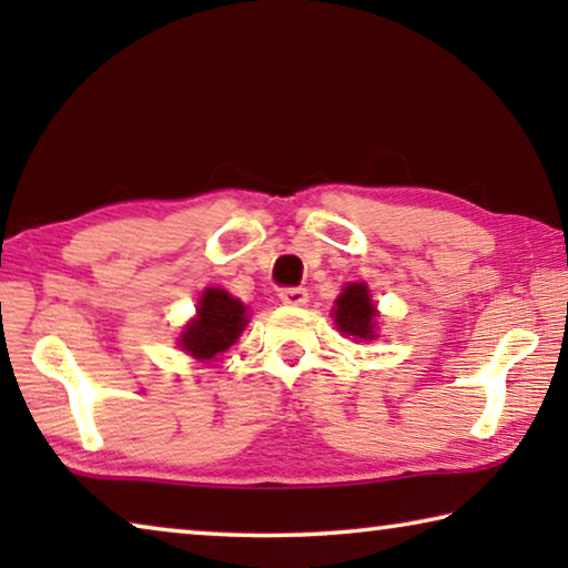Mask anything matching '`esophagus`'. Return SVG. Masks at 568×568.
<instances>
[{
  "instance_id": "34e87169",
  "label": "esophagus",
  "mask_w": 568,
  "mask_h": 568,
  "mask_svg": "<svg viewBox=\"0 0 568 568\" xmlns=\"http://www.w3.org/2000/svg\"><path fill=\"white\" fill-rule=\"evenodd\" d=\"M281 301L285 305H305L307 303V291H305V287H283Z\"/></svg>"
}]
</instances>
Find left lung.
<instances>
[{"instance_id":"left-lung-1","label":"left lung","mask_w":568,"mask_h":568,"mask_svg":"<svg viewBox=\"0 0 568 568\" xmlns=\"http://www.w3.org/2000/svg\"><path fill=\"white\" fill-rule=\"evenodd\" d=\"M333 318L345 335H353L358 341L376 338V333H373L376 328V305L371 303L368 287L361 283H353L341 293L333 307Z\"/></svg>"}]
</instances>
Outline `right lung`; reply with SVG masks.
<instances>
[{
  "instance_id": "1",
  "label": "right lung",
  "mask_w": 568,
  "mask_h": 568,
  "mask_svg": "<svg viewBox=\"0 0 568 568\" xmlns=\"http://www.w3.org/2000/svg\"><path fill=\"white\" fill-rule=\"evenodd\" d=\"M245 305L220 287H207L200 297L197 318L180 335V345L200 361L227 351L245 328Z\"/></svg>"
}]
</instances>
